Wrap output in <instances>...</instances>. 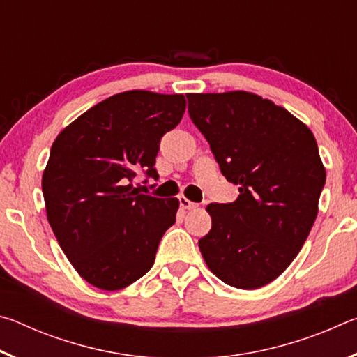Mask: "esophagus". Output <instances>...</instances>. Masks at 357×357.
I'll return each mask as SVG.
<instances>
[{"mask_svg": "<svg viewBox=\"0 0 357 357\" xmlns=\"http://www.w3.org/2000/svg\"><path fill=\"white\" fill-rule=\"evenodd\" d=\"M179 204H181V208L187 209V211H192V209H197L198 208V203H193V202L189 200V198H185V197H179Z\"/></svg>", "mask_w": 357, "mask_h": 357, "instance_id": "esophagus-1", "label": "esophagus"}]
</instances>
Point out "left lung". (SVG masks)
<instances>
[{
    "label": "left lung",
    "instance_id": "obj_1",
    "mask_svg": "<svg viewBox=\"0 0 357 357\" xmlns=\"http://www.w3.org/2000/svg\"><path fill=\"white\" fill-rule=\"evenodd\" d=\"M193 124L220 172L239 185L233 203H213V227L198 241L227 285L255 289L285 271L318 214L326 170L312 130L285 108L245 91L187 94Z\"/></svg>",
    "mask_w": 357,
    "mask_h": 357
}]
</instances>
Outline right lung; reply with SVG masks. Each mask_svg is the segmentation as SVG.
Here are the masks:
<instances>
[{"label": "right lung", "mask_w": 357, "mask_h": 357, "mask_svg": "<svg viewBox=\"0 0 357 357\" xmlns=\"http://www.w3.org/2000/svg\"><path fill=\"white\" fill-rule=\"evenodd\" d=\"M183 94L126 91L89 108L56 137L42 176L47 219L75 271L116 291L153 268L178 198L138 192L143 170L157 179L160 138L179 124Z\"/></svg>", "instance_id": "right-lung-1"}]
</instances>
